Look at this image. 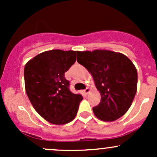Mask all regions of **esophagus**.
Masks as SVG:
<instances>
[{"label":"esophagus","instance_id":"1","mask_svg":"<svg viewBox=\"0 0 157 157\" xmlns=\"http://www.w3.org/2000/svg\"><path fill=\"white\" fill-rule=\"evenodd\" d=\"M90 88H86V89H85V90H83V92H84V93H85V94H88V93H89V92H90Z\"/></svg>","mask_w":157,"mask_h":157}]
</instances>
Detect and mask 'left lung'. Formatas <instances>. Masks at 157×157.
Here are the masks:
<instances>
[{
	"label": "left lung",
	"instance_id": "left-lung-1",
	"mask_svg": "<svg viewBox=\"0 0 157 157\" xmlns=\"http://www.w3.org/2000/svg\"><path fill=\"white\" fill-rule=\"evenodd\" d=\"M77 61L94 79L101 101L93 111L99 119L113 121L131 105L137 92V72L124 55L108 50L78 52Z\"/></svg>",
	"mask_w": 157,
	"mask_h": 157
}]
</instances>
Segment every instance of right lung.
I'll use <instances>...</instances> for the list:
<instances>
[{"instance_id": "1", "label": "right lung", "mask_w": 157, "mask_h": 157, "mask_svg": "<svg viewBox=\"0 0 157 157\" xmlns=\"http://www.w3.org/2000/svg\"><path fill=\"white\" fill-rule=\"evenodd\" d=\"M78 52L59 49L39 54L24 68L26 94L36 112L54 124H67L75 118L83 96L69 90L64 73L76 61Z\"/></svg>"}]
</instances>
